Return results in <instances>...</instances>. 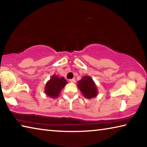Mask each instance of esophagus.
I'll list each match as a JSON object with an SVG mask.
<instances>
[{
	"instance_id": "esophagus-1",
	"label": "esophagus",
	"mask_w": 147,
	"mask_h": 147,
	"mask_svg": "<svg viewBox=\"0 0 147 147\" xmlns=\"http://www.w3.org/2000/svg\"><path fill=\"white\" fill-rule=\"evenodd\" d=\"M69 82L72 83H75L76 82V80L75 78H73V79H70L69 80Z\"/></svg>"
}]
</instances>
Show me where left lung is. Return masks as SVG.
Returning a JSON list of instances; mask_svg holds the SVG:
<instances>
[{"label": "left lung", "mask_w": 147, "mask_h": 147, "mask_svg": "<svg viewBox=\"0 0 147 147\" xmlns=\"http://www.w3.org/2000/svg\"><path fill=\"white\" fill-rule=\"evenodd\" d=\"M78 88L87 98H91L97 94V88L90 76H84L78 81Z\"/></svg>", "instance_id": "8db88e82"}]
</instances>
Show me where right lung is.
Listing matches in <instances>:
<instances>
[{
    "instance_id": "right-lung-1",
    "label": "right lung",
    "mask_w": 147,
    "mask_h": 147,
    "mask_svg": "<svg viewBox=\"0 0 147 147\" xmlns=\"http://www.w3.org/2000/svg\"><path fill=\"white\" fill-rule=\"evenodd\" d=\"M67 84V82L63 77L58 78L56 75H54L47 83L45 92L50 97L56 98L59 96L61 90Z\"/></svg>"
}]
</instances>
